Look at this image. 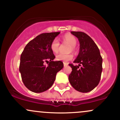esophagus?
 <instances>
[{
  "mask_svg": "<svg viewBox=\"0 0 120 120\" xmlns=\"http://www.w3.org/2000/svg\"><path fill=\"white\" fill-rule=\"evenodd\" d=\"M67 65H68V64H67V63H64V67H67Z\"/></svg>",
  "mask_w": 120,
  "mask_h": 120,
  "instance_id": "1",
  "label": "esophagus"
}]
</instances>
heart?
<instances>
[{
	"label": "heart",
	"mask_w": 120,
	"mask_h": 120,
	"mask_svg": "<svg viewBox=\"0 0 120 120\" xmlns=\"http://www.w3.org/2000/svg\"><path fill=\"white\" fill-rule=\"evenodd\" d=\"M63 39L65 42L68 43V44L71 45L69 51H74L75 46L77 44L76 38L71 34H66L63 37ZM59 46H60V42H59L58 39L55 38L51 43V49L52 50V51L55 52V53H57L59 51ZM56 59L57 60L62 61L65 63H67L73 59V55L71 54L59 53L56 56Z\"/></svg>",
	"instance_id": "1"
}]
</instances>
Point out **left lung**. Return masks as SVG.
I'll return each mask as SVG.
<instances>
[{
    "label": "left lung",
    "instance_id": "left-lung-1",
    "mask_svg": "<svg viewBox=\"0 0 120 120\" xmlns=\"http://www.w3.org/2000/svg\"><path fill=\"white\" fill-rule=\"evenodd\" d=\"M79 42V52L74 61L78 65H69L72 69L69 75L70 83L81 93L93 90L99 83L102 71L103 59L95 43L88 35L81 31H71Z\"/></svg>",
    "mask_w": 120,
    "mask_h": 120
}]
</instances>
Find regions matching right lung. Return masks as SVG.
I'll return each mask as SVG.
<instances>
[{
	"label": "right lung",
	"instance_id": "add662e5",
	"mask_svg": "<svg viewBox=\"0 0 120 120\" xmlns=\"http://www.w3.org/2000/svg\"><path fill=\"white\" fill-rule=\"evenodd\" d=\"M60 32L42 33L30 41L20 57L19 71L22 80L29 90L39 93L49 89L56 73L64 67L61 61H53L55 56L51 49L52 41ZM45 62L49 63L47 66Z\"/></svg>",
	"mask_w": 120,
	"mask_h": 120
}]
</instances>
